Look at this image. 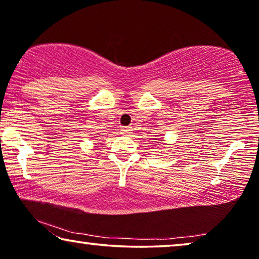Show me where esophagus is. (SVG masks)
Returning <instances> with one entry per match:
<instances>
[{
  "instance_id": "1",
  "label": "esophagus",
  "mask_w": 259,
  "mask_h": 259,
  "mask_svg": "<svg viewBox=\"0 0 259 259\" xmlns=\"http://www.w3.org/2000/svg\"><path fill=\"white\" fill-rule=\"evenodd\" d=\"M131 128H129V126H123V128L121 129V134L122 135H128V134H130L131 133Z\"/></svg>"
}]
</instances>
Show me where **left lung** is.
<instances>
[{
	"label": "left lung",
	"instance_id": "8db88e82",
	"mask_svg": "<svg viewBox=\"0 0 259 259\" xmlns=\"http://www.w3.org/2000/svg\"><path fill=\"white\" fill-rule=\"evenodd\" d=\"M161 141H162V140H161Z\"/></svg>",
	"mask_w": 259,
	"mask_h": 259
}]
</instances>
